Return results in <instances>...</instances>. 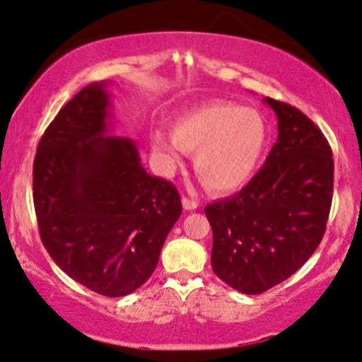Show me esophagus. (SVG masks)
I'll use <instances>...</instances> for the list:
<instances>
[{
	"instance_id": "obj_1",
	"label": "esophagus",
	"mask_w": 362,
	"mask_h": 362,
	"mask_svg": "<svg viewBox=\"0 0 362 362\" xmlns=\"http://www.w3.org/2000/svg\"><path fill=\"white\" fill-rule=\"evenodd\" d=\"M198 206H199V203L196 199L187 198V196H182V208H185V209L192 211V209L198 208Z\"/></svg>"
}]
</instances>
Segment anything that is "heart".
Wrapping results in <instances>:
<instances>
[{
    "label": "heart",
    "instance_id": "heart-1",
    "mask_svg": "<svg viewBox=\"0 0 362 362\" xmlns=\"http://www.w3.org/2000/svg\"><path fill=\"white\" fill-rule=\"evenodd\" d=\"M153 154L166 171L196 153V171L213 191L241 189L256 176L269 144V126L259 111L216 101L189 110L173 121V133L153 131Z\"/></svg>",
    "mask_w": 362,
    "mask_h": 362
}]
</instances>
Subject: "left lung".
I'll return each instance as SVG.
<instances>
[{
    "label": "left lung",
    "instance_id": "1",
    "mask_svg": "<svg viewBox=\"0 0 362 362\" xmlns=\"http://www.w3.org/2000/svg\"><path fill=\"white\" fill-rule=\"evenodd\" d=\"M278 141L264 166L231 198L204 208L213 228L214 274L244 294H261L306 262L326 231L334 161L321 129L298 107L264 98Z\"/></svg>",
    "mask_w": 362,
    "mask_h": 362
}]
</instances>
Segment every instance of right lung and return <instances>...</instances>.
Wrapping results in <instances>:
<instances>
[{
	"label": "right lung",
	"instance_id": "1",
	"mask_svg": "<svg viewBox=\"0 0 362 362\" xmlns=\"http://www.w3.org/2000/svg\"><path fill=\"white\" fill-rule=\"evenodd\" d=\"M106 83L83 88L37 144L33 201L46 251L69 278L119 298L156 269L181 216L171 181L148 175L136 144L111 129Z\"/></svg>",
	"mask_w": 362,
	"mask_h": 362
}]
</instances>
